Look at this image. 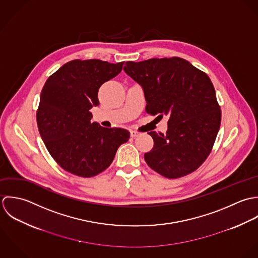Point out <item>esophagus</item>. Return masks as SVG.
<instances>
[{
  "mask_svg": "<svg viewBox=\"0 0 258 258\" xmlns=\"http://www.w3.org/2000/svg\"><path fill=\"white\" fill-rule=\"evenodd\" d=\"M139 136H140V133L135 132V131H131V137H132V138H137V137H139Z\"/></svg>",
  "mask_w": 258,
  "mask_h": 258,
  "instance_id": "34e87169",
  "label": "esophagus"
}]
</instances>
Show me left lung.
<instances>
[{"instance_id":"left-lung-1","label":"left lung","mask_w":258,"mask_h":258,"mask_svg":"<svg viewBox=\"0 0 258 258\" xmlns=\"http://www.w3.org/2000/svg\"><path fill=\"white\" fill-rule=\"evenodd\" d=\"M123 71L142 86L147 112L168 116L165 135L149 133L155 145L145 154L148 165L167 178L198 169L211 152L221 121L208 76L177 56L126 61Z\"/></svg>"}]
</instances>
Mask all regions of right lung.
Wrapping results in <instances>:
<instances>
[{"label": "right lung", "instance_id": "add662e5", "mask_svg": "<svg viewBox=\"0 0 258 258\" xmlns=\"http://www.w3.org/2000/svg\"><path fill=\"white\" fill-rule=\"evenodd\" d=\"M124 61L74 59L47 80L40 97L37 123L52 158L64 170L92 177L106 169L130 132L91 122L103 83L117 76Z\"/></svg>", "mask_w": 258, "mask_h": 258}]
</instances>
